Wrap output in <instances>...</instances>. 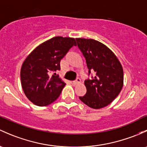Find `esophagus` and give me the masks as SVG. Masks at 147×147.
I'll list each match as a JSON object with an SVG mask.
<instances>
[{
  "label": "esophagus",
  "instance_id": "34e87169",
  "mask_svg": "<svg viewBox=\"0 0 147 147\" xmlns=\"http://www.w3.org/2000/svg\"><path fill=\"white\" fill-rule=\"evenodd\" d=\"M80 82H81V80H80V78H78L76 80L72 82V84H73V85H77V84H80Z\"/></svg>",
  "mask_w": 147,
  "mask_h": 147
}]
</instances>
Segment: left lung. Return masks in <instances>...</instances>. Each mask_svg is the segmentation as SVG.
Wrapping results in <instances>:
<instances>
[{
	"label": "left lung",
	"instance_id": "obj_1",
	"mask_svg": "<svg viewBox=\"0 0 147 147\" xmlns=\"http://www.w3.org/2000/svg\"><path fill=\"white\" fill-rule=\"evenodd\" d=\"M79 49L86 59V65L96 75L84 81L86 93L80 96L84 104L99 109L111 103L123 86V69L115 53L102 43L92 38H77Z\"/></svg>",
	"mask_w": 147,
	"mask_h": 147
}]
</instances>
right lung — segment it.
<instances>
[{
  "label": "right lung",
  "mask_w": 147,
  "mask_h": 147,
  "mask_svg": "<svg viewBox=\"0 0 147 147\" xmlns=\"http://www.w3.org/2000/svg\"><path fill=\"white\" fill-rule=\"evenodd\" d=\"M76 45L74 38L55 36L38 45L26 58L20 70L21 84L34 104L46 106L59 97L65 83L53 72L60 70L61 59Z\"/></svg>",
  "instance_id": "1"
}]
</instances>
